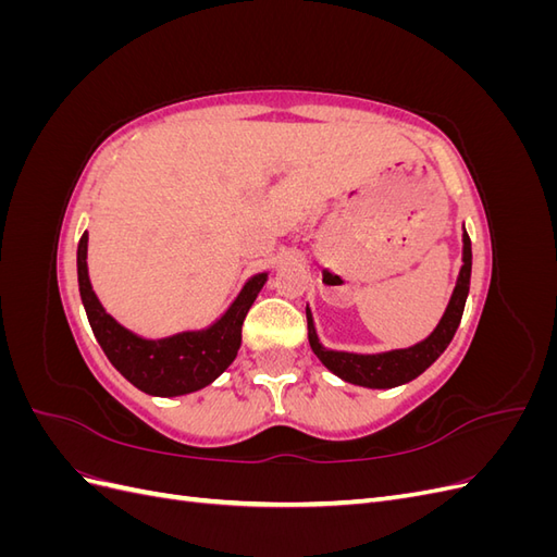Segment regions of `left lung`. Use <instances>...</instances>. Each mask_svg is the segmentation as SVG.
Here are the masks:
<instances>
[{
  "label": "left lung",
  "mask_w": 557,
  "mask_h": 557,
  "mask_svg": "<svg viewBox=\"0 0 557 557\" xmlns=\"http://www.w3.org/2000/svg\"><path fill=\"white\" fill-rule=\"evenodd\" d=\"M462 239H465V252H462L465 264L460 269L458 285H455L450 305L442 318V323L436 325V330L428 336L425 342H420V344H416L411 348H404V350L383 352V356H356V352L327 350L318 344V336H315L313 323L309 320V309H307L309 344L318 356V360L339 379H344L348 383H356V385H367V387H395L399 383H407V381L416 379L418 374H423L425 369L446 350L455 330H458L460 320H462L465 301H467V293H469V276H471V242H469L467 232Z\"/></svg>",
  "instance_id": "left-lung-1"
}]
</instances>
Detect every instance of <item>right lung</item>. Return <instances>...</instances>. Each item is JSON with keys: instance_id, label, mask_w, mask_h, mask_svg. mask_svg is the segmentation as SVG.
<instances>
[{"instance_id": "add662e5", "label": "right lung", "mask_w": 557, "mask_h": 557, "mask_svg": "<svg viewBox=\"0 0 557 557\" xmlns=\"http://www.w3.org/2000/svg\"><path fill=\"white\" fill-rule=\"evenodd\" d=\"M88 232H83L76 250L78 290L86 307L95 339L107 352L109 362L139 391L158 397L195 393L221 376L237 358L242 346V325L248 309L267 281V274L252 276L237 301L218 323L205 332H183L170 339L146 342L127 332L102 309L88 278Z\"/></svg>"}]
</instances>
